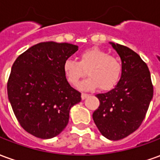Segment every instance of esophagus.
Wrapping results in <instances>:
<instances>
[{"label": "esophagus", "instance_id": "34e87169", "mask_svg": "<svg viewBox=\"0 0 160 160\" xmlns=\"http://www.w3.org/2000/svg\"><path fill=\"white\" fill-rule=\"evenodd\" d=\"M87 97H88V94H87V93L81 94V98H82V99H85V98H87Z\"/></svg>", "mask_w": 160, "mask_h": 160}]
</instances>
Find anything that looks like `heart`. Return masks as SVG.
Returning a JSON list of instances; mask_svg holds the SVG:
<instances>
[{
  "label": "heart",
  "mask_w": 160,
  "mask_h": 160,
  "mask_svg": "<svg viewBox=\"0 0 160 160\" xmlns=\"http://www.w3.org/2000/svg\"><path fill=\"white\" fill-rule=\"evenodd\" d=\"M62 69L67 80L72 86H76L87 71L89 77L81 82V89L91 90L98 87L100 90L108 91L118 84L122 73V64L117 57L103 49L91 48L80 53L79 62L65 60Z\"/></svg>",
  "instance_id": "obj_1"
}]
</instances>
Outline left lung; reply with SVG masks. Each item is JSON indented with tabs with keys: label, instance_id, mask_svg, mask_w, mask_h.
<instances>
[{
	"label": "left lung",
	"instance_id": "left-lung-1",
	"mask_svg": "<svg viewBox=\"0 0 160 160\" xmlns=\"http://www.w3.org/2000/svg\"><path fill=\"white\" fill-rule=\"evenodd\" d=\"M110 43L122 60V75L115 88L96 95L100 104L92 118L104 137L118 141L141 126L153 96V86L148 65L137 53Z\"/></svg>",
	"mask_w": 160,
	"mask_h": 160
}]
</instances>
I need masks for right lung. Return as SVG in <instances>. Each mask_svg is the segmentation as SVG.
I'll return each instance as SVG.
<instances>
[{"mask_svg":"<svg viewBox=\"0 0 160 160\" xmlns=\"http://www.w3.org/2000/svg\"><path fill=\"white\" fill-rule=\"evenodd\" d=\"M78 50L68 42H42L15 60L8 81V95L21 127L41 139L58 135L68 123L70 109L81 93L71 87L62 65Z\"/></svg>","mask_w":160,"mask_h":160,"instance_id":"obj_1","label":"right lung"}]
</instances>
